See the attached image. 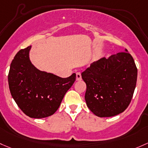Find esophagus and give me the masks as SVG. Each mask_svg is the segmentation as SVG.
<instances>
[{
    "label": "esophagus",
    "mask_w": 148,
    "mask_h": 148,
    "mask_svg": "<svg viewBox=\"0 0 148 148\" xmlns=\"http://www.w3.org/2000/svg\"><path fill=\"white\" fill-rule=\"evenodd\" d=\"M82 79V75H81L80 72H77L76 74V80L77 81H79Z\"/></svg>",
    "instance_id": "esophagus-1"
}]
</instances>
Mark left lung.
I'll list each match as a JSON object with an SVG mask.
<instances>
[{
    "instance_id": "8db88e82",
    "label": "left lung",
    "mask_w": 148,
    "mask_h": 148,
    "mask_svg": "<svg viewBox=\"0 0 148 148\" xmlns=\"http://www.w3.org/2000/svg\"><path fill=\"white\" fill-rule=\"evenodd\" d=\"M137 76L135 61L127 49L91 64L82 73L90 111L99 117H111L123 112L133 98Z\"/></svg>"
}]
</instances>
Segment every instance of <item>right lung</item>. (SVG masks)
Masks as SVG:
<instances>
[{
	"mask_svg": "<svg viewBox=\"0 0 148 148\" xmlns=\"http://www.w3.org/2000/svg\"><path fill=\"white\" fill-rule=\"evenodd\" d=\"M31 46L21 49L10 64L8 84L10 94L25 115L42 119L53 115L66 91L76 80V74L61 78L40 71L29 60Z\"/></svg>",
	"mask_w": 148,
	"mask_h": 148,
	"instance_id": "add662e5",
	"label": "right lung"
}]
</instances>
